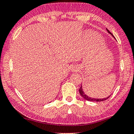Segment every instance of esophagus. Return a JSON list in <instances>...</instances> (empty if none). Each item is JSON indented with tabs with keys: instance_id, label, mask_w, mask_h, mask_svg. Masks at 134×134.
I'll use <instances>...</instances> for the list:
<instances>
[{
	"instance_id": "obj_1",
	"label": "esophagus",
	"mask_w": 134,
	"mask_h": 134,
	"mask_svg": "<svg viewBox=\"0 0 134 134\" xmlns=\"http://www.w3.org/2000/svg\"><path fill=\"white\" fill-rule=\"evenodd\" d=\"M74 69H77V68L76 67H75V68H74Z\"/></svg>"
}]
</instances>
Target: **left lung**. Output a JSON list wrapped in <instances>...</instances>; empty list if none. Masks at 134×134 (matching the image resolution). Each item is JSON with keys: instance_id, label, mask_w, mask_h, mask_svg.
<instances>
[{"instance_id": "8db88e82", "label": "left lung", "mask_w": 134, "mask_h": 134, "mask_svg": "<svg viewBox=\"0 0 134 134\" xmlns=\"http://www.w3.org/2000/svg\"><path fill=\"white\" fill-rule=\"evenodd\" d=\"M107 31H108V32L109 33V34H111V35L114 37V36L111 33L109 32V31L108 30V29H107ZM79 93H80V94H81V96H82L83 98L85 99V100H87V101H90V102H102V101H105V100H107V99L109 97H110V96H109L108 97H107V98H92V97H88L86 93L84 92V91H83L82 86H81V87H80V88H79Z\"/></svg>"}]
</instances>
